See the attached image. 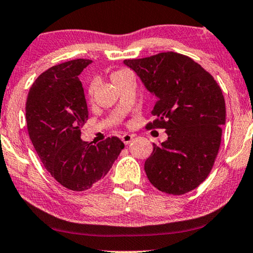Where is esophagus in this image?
Instances as JSON below:
<instances>
[{
	"instance_id": "34e87169",
	"label": "esophagus",
	"mask_w": 253,
	"mask_h": 253,
	"mask_svg": "<svg viewBox=\"0 0 253 253\" xmlns=\"http://www.w3.org/2000/svg\"><path fill=\"white\" fill-rule=\"evenodd\" d=\"M122 141L125 143V144H129V143L133 141V135H129V134H124L122 136Z\"/></svg>"
}]
</instances>
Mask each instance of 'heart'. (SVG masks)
I'll list each match as a JSON object with an SVG mask.
<instances>
[{
  "mask_svg": "<svg viewBox=\"0 0 253 253\" xmlns=\"http://www.w3.org/2000/svg\"><path fill=\"white\" fill-rule=\"evenodd\" d=\"M127 74H128V73H127V71H125V70L115 71V73L111 75V81L115 82L116 79H118V78H120V77L125 76V75H127ZM93 94H94V86L90 85L89 87H88V96L90 97V99H92V97H93Z\"/></svg>",
  "mask_w": 253,
  "mask_h": 253,
  "instance_id": "1",
  "label": "heart"
}]
</instances>
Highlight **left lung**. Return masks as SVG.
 Masks as SVG:
<instances>
[{"instance_id": "1", "label": "left lung", "mask_w": 253, "mask_h": 253, "mask_svg": "<svg viewBox=\"0 0 253 253\" xmlns=\"http://www.w3.org/2000/svg\"><path fill=\"white\" fill-rule=\"evenodd\" d=\"M124 63L157 97V119L146 128H165L168 135L153 144L144 164L150 183L174 195L194 190L208 177L220 146L226 108L219 85L199 63L175 52Z\"/></svg>"}]
</instances>
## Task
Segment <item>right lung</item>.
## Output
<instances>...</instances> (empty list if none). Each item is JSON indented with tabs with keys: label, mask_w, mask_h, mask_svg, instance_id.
<instances>
[{
	"label": "right lung",
	"mask_w": 253,
	"mask_h": 253,
	"mask_svg": "<svg viewBox=\"0 0 253 253\" xmlns=\"http://www.w3.org/2000/svg\"><path fill=\"white\" fill-rule=\"evenodd\" d=\"M89 63L76 59L48 68L34 82L26 102L30 141L45 169L75 192L97 185L125 148L116 136L97 144L81 138L88 110L78 76Z\"/></svg>",
	"instance_id": "add662e5"
}]
</instances>
